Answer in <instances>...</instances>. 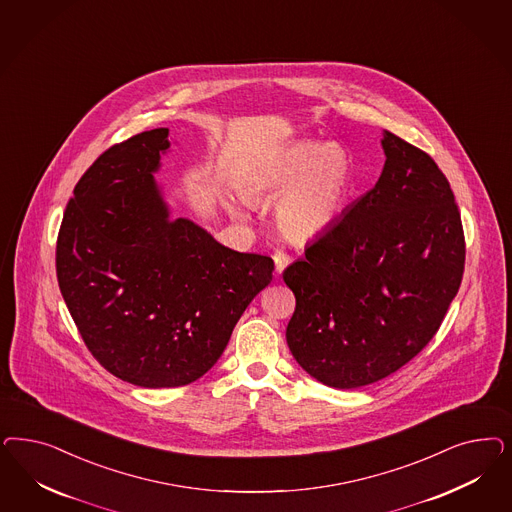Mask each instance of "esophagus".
<instances>
[{
    "label": "esophagus",
    "instance_id": "obj_1",
    "mask_svg": "<svg viewBox=\"0 0 512 512\" xmlns=\"http://www.w3.org/2000/svg\"><path fill=\"white\" fill-rule=\"evenodd\" d=\"M273 262H275V271L281 275L282 271L286 269V265L290 264V256L282 248H277L273 252Z\"/></svg>",
    "mask_w": 512,
    "mask_h": 512
}]
</instances>
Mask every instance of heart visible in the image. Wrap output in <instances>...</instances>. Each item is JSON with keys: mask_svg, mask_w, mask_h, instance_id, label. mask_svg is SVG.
I'll return each mask as SVG.
<instances>
[{"mask_svg": "<svg viewBox=\"0 0 512 512\" xmlns=\"http://www.w3.org/2000/svg\"><path fill=\"white\" fill-rule=\"evenodd\" d=\"M239 188L248 199L277 198L273 218L279 231L290 241L309 243L345 213L356 188V165L341 147L297 141L250 165Z\"/></svg>", "mask_w": 512, "mask_h": 512, "instance_id": "1", "label": "heart"}]
</instances>
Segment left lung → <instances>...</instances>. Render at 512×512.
I'll return each instance as SVG.
<instances>
[{
    "label": "left lung",
    "mask_w": 512,
    "mask_h": 512,
    "mask_svg": "<svg viewBox=\"0 0 512 512\" xmlns=\"http://www.w3.org/2000/svg\"><path fill=\"white\" fill-rule=\"evenodd\" d=\"M380 143L386 162L377 184L282 273L296 296L290 352L339 390L411 362L462 284V218L443 171L394 133Z\"/></svg>",
    "instance_id": "obj_1"
}]
</instances>
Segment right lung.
Segmentation results:
<instances>
[{"label":"right lung","instance_id":"obj_1","mask_svg":"<svg viewBox=\"0 0 512 512\" xmlns=\"http://www.w3.org/2000/svg\"><path fill=\"white\" fill-rule=\"evenodd\" d=\"M169 147V130L156 128L105 150L77 182L56 245L60 292L86 347L141 388L203 377L275 269L171 218L154 179Z\"/></svg>","mask_w":512,"mask_h":512}]
</instances>
